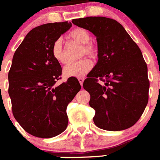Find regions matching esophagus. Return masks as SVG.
Masks as SVG:
<instances>
[{
	"instance_id": "obj_1",
	"label": "esophagus",
	"mask_w": 160,
	"mask_h": 160,
	"mask_svg": "<svg viewBox=\"0 0 160 160\" xmlns=\"http://www.w3.org/2000/svg\"><path fill=\"white\" fill-rule=\"evenodd\" d=\"M78 81H79V82H80V84H81V86L82 87L83 82H84V78H83L82 77H79V78H78Z\"/></svg>"
}]
</instances>
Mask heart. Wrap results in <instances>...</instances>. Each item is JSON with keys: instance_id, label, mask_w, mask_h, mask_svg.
Masks as SVG:
<instances>
[{"instance_id": "b5f03b06", "label": "heart", "mask_w": 160, "mask_h": 160, "mask_svg": "<svg viewBox=\"0 0 160 160\" xmlns=\"http://www.w3.org/2000/svg\"><path fill=\"white\" fill-rule=\"evenodd\" d=\"M70 39L83 44L82 49V57L88 55L89 57L95 58L98 56V47L94 43L90 42V32L82 28H77L70 31L68 34ZM51 53L53 58L59 63L66 62V56L62 48V42L61 39H58L53 42L51 48ZM93 66L92 62L88 58H83L76 62L68 63L63 68V73L67 77H82L87 74Z\"/></svg>"}]
</instances>
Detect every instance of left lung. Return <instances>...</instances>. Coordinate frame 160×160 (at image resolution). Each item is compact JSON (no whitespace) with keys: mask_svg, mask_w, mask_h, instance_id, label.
I'll list each match as a JSON object with an SVG mask.
<instances>
[{"mask_svg":"<svg viewBox=\"0 0 160 160\" xmlns=\"http://www.w3.org/2000/svg\"><path fill=\"white\" fill-rule=\"evenodd\" d=\"M72 22L90 31L97 40L98 60L83 82L95 111L94 124L111 131L131 128L148 102V66L140 49L114 19L87 17Z\"/></svg>","mask_w":160,"mask_h":160,"instance_id":"1","label":"left lung"}]
</instances>
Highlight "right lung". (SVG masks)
<instances>
[{"instance_id": "add662e5", "label": "right lung", "mask_w": 160, "mask_h": 160, "mask_svg": "<svg viewBox=\"0 0 160 160\" xmlns=\"http://www.w3.org/2000/svg\"><path fill=\"white\" fill-rule=\"evenodd\" d=\"M71 26V22H65L35 27L12 58L8 75L12 114L26 132L38 138H52L66 129V108L81 89L74 77L56 85L62 67L51 48Z\"/></svg>"}]
</instances>
